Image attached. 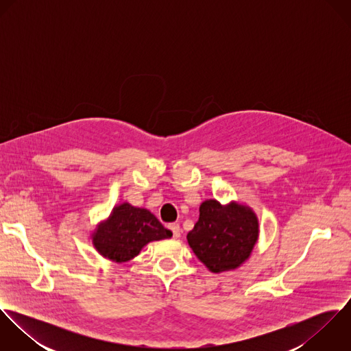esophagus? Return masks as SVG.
I'll return each instance as SVG.
<instances>
[{
  "label": "esophagus",
  "mask_w": 351,
  "mask_h": 351,
  "mask_svg": "<svg viewBox=\"0 0 351 351\" xmlns=\"http://www.w3.org/2000/svg\"><path fill=\"white\" fill-rule=\"evenodd\" d=\"M169 228L171 230L173 237H174L176 239L181 237V227H180V224H177V223H171V224L169 226Z\"/></svg>",
  "instance_id": "esophagus-1"
}]
</instances>
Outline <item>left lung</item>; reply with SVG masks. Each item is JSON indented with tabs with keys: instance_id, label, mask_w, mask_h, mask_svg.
Here are the masks:
<instances>
[{
	"instance_id": "obj_1",
	"label": "left lung",
	"mask_w": 351,
	"mask_h": 351,
	"mask_svg": "<svg viewBox=\"0 0 351 351\" xmlns=\"http://www.w3.org/2000/svg\"><path fill=\"white\" fill-rule=\"evenodd\" d=\"M258 217L250 206L231 201L205 200L200 217L186 239L191 249L212 271L221 273L239 267L249 259L258 241Z\"/></svg>"
}]
</instances>
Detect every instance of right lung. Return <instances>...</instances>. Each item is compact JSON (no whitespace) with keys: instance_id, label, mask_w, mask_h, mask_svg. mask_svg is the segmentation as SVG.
Listing matches in <instances>:
<instances>
[{"instance_id":"right-lung-1","label":"right lung","mask_w":351,"mask_h":351,"mask_svg":"<svg viewBox=\"0 0 351 351\" xmlns=\"http://www.w3.org/2000/svg\"><path fill=\"white\" fill-rule=\"evenodd\" d=\"M170 237L173 232L165 228L150 210L123 202L97 226L92 242L104 258L123 263L135 258L147 243Z\"/></svg>"}]
</instances>
